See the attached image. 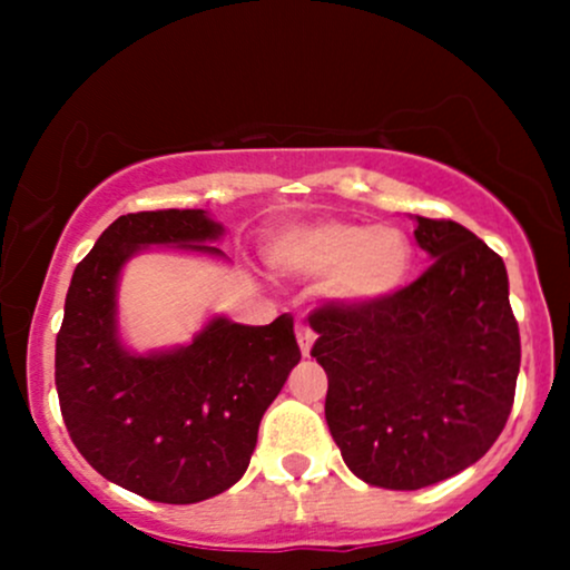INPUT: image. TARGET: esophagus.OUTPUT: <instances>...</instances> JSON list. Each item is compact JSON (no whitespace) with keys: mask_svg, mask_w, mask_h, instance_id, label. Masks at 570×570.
<instances>
[{"mask_svg":"<svg viewBox=\"0 0 570 570\" xmlns=\"http://www.w3.org/2000/svg\"><path fill=\"white\" fill-rule=\"evenodd\" d=\"M294 332H297V343H299V351H303V356H311L316 332H313L307 324H297V330H294Z\"/></svg>","mask_w":570,"mask_h":570,"instance_id":"1","label":"esophagus"}]
</instances>
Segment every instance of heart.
Masks as SVG:
<instances>
[{"mask_svg":"<svg viewBox=\"0 0 570 570\" xmlns=\"http://www.w3.org/2000/svg\"><path fill=\"white\" fill-rule=\"evenodd\" d=\"M273 259L299 276H332L330 294L345 305H375L402 289L412 267L410 238L391 225L316 222L286 230Z\"/></svg>","mask_w":570,"mask_h":570,"instance_id":"b5f03b06","label":"heart"}]
</instances>
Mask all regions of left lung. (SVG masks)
<instances>
[{
  "mask_svg": "<svg viewBox=\"0 0 570 570\" xmlns=\"http://www.w3.org/2000/svg\"><path fill=\"white\" fill-rule=\"evenodd\" d=\"M415 240L434 263L394 297L307 316L332 440L358 480L389 490L480 461L507 426L520 372L503 259L453 219L417 217Z\"/></svg>",
  "mask_w": 570,
  "mask_h": 570,
  "instance_id": "1",
  "label": "left lung"
}]
</instances>
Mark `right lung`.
Listing matches in <instances>:
<instances>
[{
    "label": "right lung",
    "instance_id": "add662e5",
    "mask_svg": "<svg viewBox=\"0 0 570 570\" xmlns=\"http://www.w3.org/2000/svg\"><path fill=\"white\" fill-rule=\"evenodd\" d=\"M222 225L203 208L115 219L75 267L56 337V389L85 461L115 485L160 503H198L246 472L259 421L299 345L289 313L246 326L212 318L185 348L130 353L117 337V278L144 246L217 254Z\"/></svg>",
    "mask_w": 570,
    "mask_h": 570
}]
</instances>
